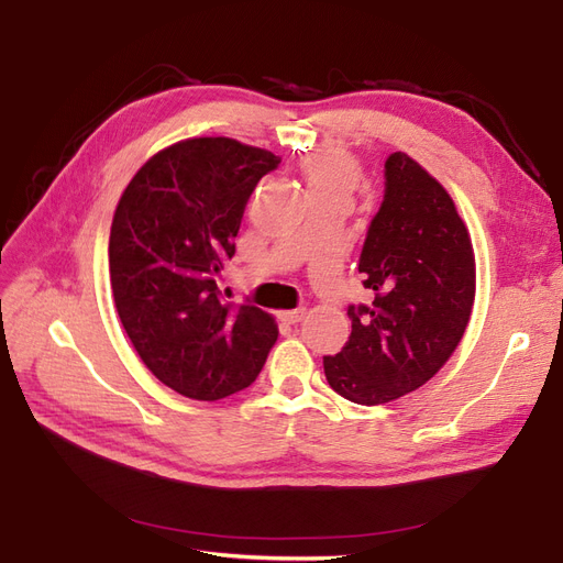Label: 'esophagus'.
I'll use <instances>...</instances> for the list:
<instances>
[{
  "label": "esophagus",
  "instance_id": "esophagus-1",
  "mask_svg": "<svg viewBox=\"0 0 563 563\" xmlns=\"http://www.w3.org/2000/svg\"><path fill=\"white\" fill-rule=\"evenodd\" d=\"M302 317H305L302 308H298V310H282L279 312V319L286 321V323H298Z\"/></svg>",
  "mask_w": 563,
  "mask_h": 563
}]
</instances>
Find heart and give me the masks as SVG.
<instances>
[{"label":"heart","mask_w":563,"mask_h":563,"mask_svg":"<svg viewBox=\"0 0 563 563\" xmlns=\"http://www.w3.org/2000/svg\"><path fill=\"white\" fill-rule=\"evenodd\" d=\"M300 172L312 199L321 195H352L362 176L360 162L343 150L312 152L300 162Z\"/></svg>","instance_id":"b5f03b06"}]
</instances>
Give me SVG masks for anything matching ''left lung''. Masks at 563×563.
Returning <instances> with one entry per match:
<instances>
[{
    "label": "left lung",
    "mask_w": 563,
    "mask_h": 563,
    "mask_svg": "<svg viewBox=\"0 0 563 563\" xmlns=\"http://www.w3.org/2000/svg\"><path fill=\"white\" fill-rule=\"evenodd\" d=\"M371 305L347 310L352 333L323 356L329 385L354 404L395 401L428 383L463 340L474 305L472 236L432 174L395 152L360 258Z\"/></svg>",
    "instance_id": "left-lung-1"
}]
</instances>
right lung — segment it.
I'll return each mask as SVG.
<instances>
[{"instance_id":"add662e5","label":"right lung","mask_w":563,"mask_h":563,"mask_svg":"<svg viewBox=\"0 0 563 563\" xmlns=\"http://www.w3.org/2000/svg\"><path fill=\"white\" fill-rule=\"evenodd\" d=\"M277 164L225 135L187 139L152 155L119 197L114 308L152 376L183 397L216 401L249 387L279 335L275 317L220 300L216 284L255 183Z\"/></svg>"}]
</instances>
